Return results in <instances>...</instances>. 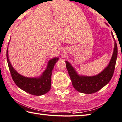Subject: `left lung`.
Masks as SVG:
<instances>
[{"instance_id":"8db88e82","label":"left lung","mask_w":122,"mask_h":122,"mask_svg":"<svg viewBox=\"0 0 122 122\" xmlns=\"http://www.w3.org/2000/svg\"><path fill=\"white\" fill-rule=\"evenodd\" d=\"M112 35L114 40V48L112 58L108 66L98 75L93 76L79 75L70 63L65 61L72 84L76 91L86 94L95 93L106 85L111 80L115 69L118 54L117 43L112 32Z\"/></svg>"}]
</instances>
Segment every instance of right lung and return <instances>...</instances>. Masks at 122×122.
I'll list each match as a JSON object with an SVG mask.
<instances>
[{
    "instance_id": "right-lung-1",
    "label": "right lung",
    "mask_w": 122,
    "mask_h": 122,
    "mask_svg": "<svg viewBox=\"0 0 122 122\" xmlns=\"http://www.w3.org/2000/svg\"><path fill=\"white\" fill-rule=\"evenodd\" d=\"M6 58L12 79L21 89L30 94L36 96L45 94L50 90L52 70L58 61V58H53L49 61L46 70L39 78L26 77L17 73L12 66L9 59L8 49L6 51Z\"/></svg>"
}]
</instances>
